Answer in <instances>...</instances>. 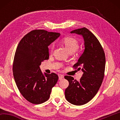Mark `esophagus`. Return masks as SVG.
Masks as SVG:
<instances>
[{"label":"esophagus","mask_w":120,"mask_h":120,"mask_svg":"<svg viewBox=\"0 0 120 120\" xmlns=\"http://www.w3.org/2000/svg\"><path fill=\"white\" fill-rule=\"evenodd\" d=\"M64 78V75H61V74L59 75V80H61V79H62Z\"/></svg>","instance_id":"esophagus-1"}]
</instances>
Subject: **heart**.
Wrapping results in <instances>:
<instances>
[{
	"label": "heart",
	"mask_w": 120,
	"mask_h": 120,
	"mask_svg": "<svg viewBox=\"0 0 120 120\" xmlns=\"http://www.w3.org/2000/svg\"><path fill=\"white\" fill-rule=\"evenodd\" d=\"M61 42L70 53L75 54L78 52L79 46L78 41L71 36H66L61 40ZM52 46H51V52L52 51Z\"/></svg>",
	"instance_id": "obj_1"
}]
</instances>
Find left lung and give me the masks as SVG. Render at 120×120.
I'll return each instance as SVG.
<instances>
[{"mask_svg":"<svg viewBox=\"0 0 120 120\" xmlns=\"http://www.w3.org/2000/svg\"><path fill=\"white\" fill-rule=\"evenodd\" d=\"M71 33L82 35L84 38V52L73 66L75 70L82 69L84 73L79 82L71 76H64L69 82L65 97L71 104L82 105L90 101L100 88L104 77L105 56L100 42L87 28H79Z\"/></svg>","mask_w":120,"mask_h":120,"instance_id":"left-lung-1","label":"left lung"}]
</instances>
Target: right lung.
I'll use <instances>...</instances> for the list:
<instances>
[{
  "instance_id": "add662e5",
  "label": "right lung",
  "mask_w": 120,
  "mask_h": 120,
  "mask_svg": "<svg viewBox=\"0 0 120 120\" xmlns=\"http://www.w3.org/2000/svg\"><path fill=\"white\" fill-rule=\"evenodd\" d=\"M60 34L34 30L22 38L14 56L13 71L19 92L29 102L40 104L48 101L58 80L55 73L43 75L41 62L49 58L48 46Z\"/></svg>"
}]
</instances>
